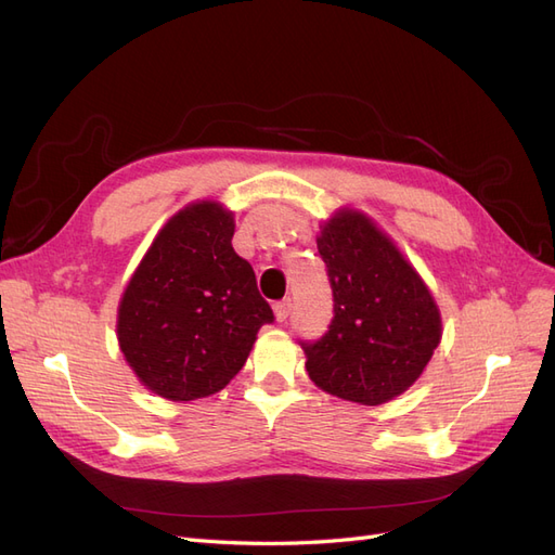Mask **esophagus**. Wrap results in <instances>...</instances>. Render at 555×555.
I'll list each match as a JSON object with an SVG mask.
<instances>
[{"instance_id":"1","label":"esophagus","mask_w":555,"mask_h":555,"mask_svg":"<svg viewBox=\"0 0 555 555\" xmlns=\"http://www.w3.org/2000/svg\"><path fill=\"white\" fill-rule=\"evenodd\" d=\"M273 312H275V319L278 322H287V317L292 312V300H278V304L273 306Z\"/></svg>"}]
</instances>
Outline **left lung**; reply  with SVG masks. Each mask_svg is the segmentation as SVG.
I'll list each match as a JSON object with an SVG mask.
<instances>
[{"label": "left lung", "mask_w": 555, "mask_h": 555, "mask_svg": "<svg viewBox=\"0 0 555 555\" xmlns=\"http://www.w3.org/2000/svg\"><path fill=\"white\" fill-rule=\"evenodd\" d=\"M333 289V319L300 343L310 379L331 396L382 405L422 377L442 338L426 282L361 210L340 208L317 238Z\"/></svg>", "instance_id": "1"}]
</instances>
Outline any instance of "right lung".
Masks as SVG:
<instances>
[{
  "label": "right lung",
  "mask_w": 555,
  "mask_h": 555,
  "mask_svg": "<svg viewBox=\"0 0 555 555\" xmlns=\"http://www.w3.org/2000/svg\"><path fill=\"white\" fill-rule=\"evenodd\" d=\"M233 229V212L217 201L184 206L159 229L117 306L127 363L166 400L222 391L275 319L231 245Z\"/></svg>",
  "instance_id": "add662e5"
}]
</instances>
